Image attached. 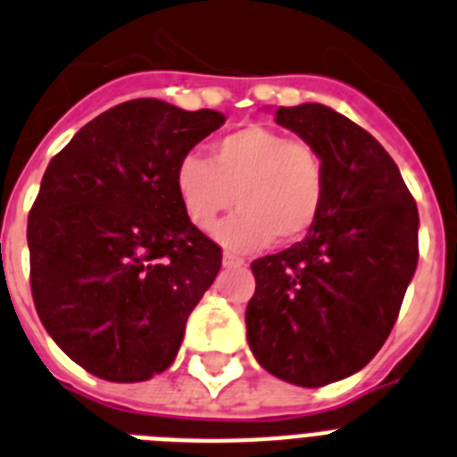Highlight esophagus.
Segmentation results:
<instances>
[{"label": "esophagus", "mask_w": 457, "mask_h": 457, "mask_svg": "<svg viewBox=\"0 0 457 457\" xmlns=\"http://www.w3.org/2000/svg\"><path fill=\"white\" fill-rule=\"evenodd\" d=\"M222 265H225V267H241V265H244V258H239V255H235V253H225V255H222Z\"/></svg>", "instance_id": "1"}]
</instances>
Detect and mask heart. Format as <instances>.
<instances>
[{"label": "heart", "instance_id": "1", "mask_svg": "<svg viewBox=\"0 0 457 457\" xmlns=\"http://www.w3.org/2000/svg\"><path fill=\"white\" fill-rule=\"evenodd\" d=\"M173 187L196 229H211L237 204L239 211L218 225L216 239L229 251L251 253L274 237L295 241L312 229L324 209L326 169L305 140L246 124L211 145L209 159H180Z\"/></svg>", "mask_w": 457, "mask_h": 457}]
</instances>
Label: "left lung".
I'll return each instance as SVG.
<instances>
[{
    "label": "left lung",
    "mask_w": 457,
    "mask_h": 457,
    "mask_svg": "<svg viewBox=\"0 0 457 457\" xmlns=\"http://www.w3.org/2000/svg\"><path fill=\"white\" fill-rule=\"evenodd\" d=\"M277 124L321 154L324 209L307 237L251 262L246 337L262 369L300 387L361 370L387 340L418 267V206L369 131L319 103Z\"/></svg>",
    "instance_id": "8db88e82"
}]
</instances>
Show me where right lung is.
Returning a JSON list of instances; mask_svg holds the SVG:
<instances>
[{"label": "right lung", "mask_w": 457, "mask_h": 457, "mask_svg": "<svg viewBox=\"0 0 457 457\" xmlns=\"http://www.w3.org/2000/svg\"><path fill=\"white\" fill-rule=\"evenodd\" d=\"M222 124L216 110L129 100L46 166L28 218L29 287L48 336L91 376L140 383L176 359L222 253L185 218L173 176Z\"/></svg>", "instance_id": "right-lung-1"}]
</instances>
